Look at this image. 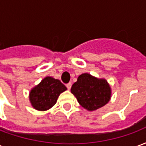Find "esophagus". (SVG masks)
<instances>
[{"label": "esophagus", "instance_id": "34e87169", "mask_svg": "<svg viewBox=\"0 0 146 146\" xmlns=\"http://www.w3.org/2000/svg\"><path fill=\"white\" fill-rule=\"evenodd\" d=\"M71 86H72V84L71 83H68L66 84V88H68V90H70V88H71Z\"/></svg>", "mask_w": 146, "mask_h": 146}]
</instances>
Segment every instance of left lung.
Returning <instances> with one entry per match:
<instances>
[{"label": "left lung", "mask_w": 146, "mask_h": 146, "mask_svg": "<svg viewBox=\"0 0 146 146\" xmlns=\"http://www.w3.org/2000/svg\"><path fill=\"white\" fill-rule=\"evenodd\" d=\"M71 93L79 104L88 111L104 106L111 98V88L106 80L98 79L89 73H83L71 88Z\"/></svg>", "instance_id": "1"}]
</instances>
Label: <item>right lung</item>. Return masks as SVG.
I'll list each match as a JSON object with an SVG mask.
<instances>
[{
	"mask_svg": "<svg viewBox=\"0 0 146 146\" xmlns=\"http://www.w3.org/2000/svg\"><path fill=\"white\" fill-rule=\"evenodd\" d=\"M66 89L59 80L46 76L31 89L29 95L30 103L35 110L46 111L55 105L58 96Z\"/></svg>",
	"mask_w": 146,
	"mask_h": 146,
	"instance_id": "obj_1",
	"label": "right lung"
}]
</instances>
